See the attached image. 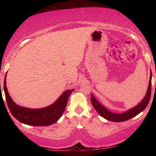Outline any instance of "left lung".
Wrapping results in <instances>:
<instances>
[{
    "label": "left lung",
    "instance_id": "1",
    "mask_svg": "<svg viewBox=\"0 0 156 156\" xmlns=\"http://www.w3.org/2000/svg\"><path fill=\"white\" fill-rule=\"evenodd\" d=\"M151 77L152 73L151 72L149 87H148L147 94L145 95L144 99L140 102V103L136 105L135 107L132 108V109L126 111L125 112H124L122 113H115L109 112V110H107L104 106H102V105L95 98L93 94H91V104L95 108V109L97 111V112L102 117H103L107 120L112 121V122H123V121H126L131 119V118L135 117L136 115L142 112V111L147 107L148 104H149L150 98H151Z\"/></svg>",
    "mask_w": 156,
    "mask_h": 156
}]
</instances>
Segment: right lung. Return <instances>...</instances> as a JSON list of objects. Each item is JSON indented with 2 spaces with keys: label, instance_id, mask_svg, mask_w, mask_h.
<instances>
[{
  "label": "right lung",
  "instance_id": "obj_1",
  "mask_svg": "<svg viewBox=\"0 0 156 156\" xmlns=\"http://www.w3.org/2000/svg\"><path fill=\"white\" fill-rule=\"evenodd\" d=\"M74 89L67 90L54 104L42 109H29L17 105L7 91L6 75L4 80V91L9 109L12 115L19 122L31 126H49L56 122L61 117L67 106L69 95Z\"/></svg>",
  "mask_w": 156,
  "mask_h": 156
}]
</instances>
